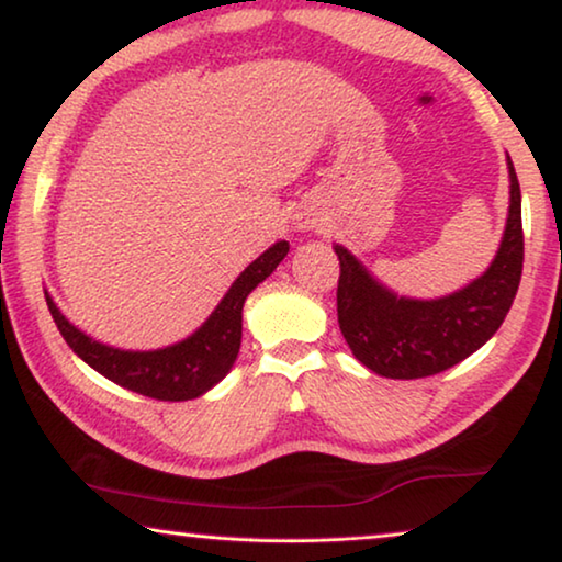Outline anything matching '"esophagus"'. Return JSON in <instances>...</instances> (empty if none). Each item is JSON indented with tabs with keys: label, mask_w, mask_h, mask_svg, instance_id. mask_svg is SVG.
Here are the masks:
<instances>
[{
	"label": "esophagus",
	"mask_w": 562,
	"mask_h": 562,
	"mask_svg": "<svg viewBox=\"0 0 562 562\" xmlns=\"http://www.w3.org/2000/svg\"><path fill=\"white\" fill-rule=\"evenodd\" d=\"M296 228H301V231L311 228V221H308V218H299V221H296Z\"/></svg>",
	"instance_id": "1"
}]
</instances>
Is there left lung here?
<instances>
[{"instance_id": "left-lung-1", "label": "left lung", "mask_w": 562, "mask_h": 562, "mask_svg": "<svg viewBox=\"0 0 562 562\" xmlns=\"http://www.w3.org/2000/svg\"><path fill=\"white\" fill-rule=\"evenodd\" d=\"M510 209L490 269L442 299H407L386 289L336 244L339 329L361 364L386 379H422L460 364L505 322L522 276V209L513 160Z\"/></svg>"}]
</instances>
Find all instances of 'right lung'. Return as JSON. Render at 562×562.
<instances>
[{"instance_id":"add662e5","label":"right lung","mask_w":562,"mask_h":562,"mask_svg":"<svg viewBox=\"0 0 562 562\" xmlns=\"http://www.w3.org/2000/svg\"><path fill=\"white\" fill-rule=\"evenodd\" d=\"M289 254V240H279L269 251H263L246 271L231 283L226 296L205 318L201 329L188 339L166 349L131 351L115 349L94 341L92 336L67 322L49 293L45 291L49 314L55 318L59 334L85 364L110 379L125 390L137 392L160 402H186L205 394L228 374L240 349V331H244V304L258 283L269 279Z\"/></svg>"}]
</instances>
